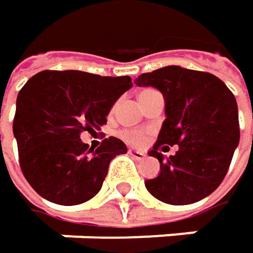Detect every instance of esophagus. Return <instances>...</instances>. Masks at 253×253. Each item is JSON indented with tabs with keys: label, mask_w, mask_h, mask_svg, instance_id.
<instances>
[{
	"label": "esophagus",
	"mask_w": 253,
	"mask_h": 253,
	"mask_svg": "<svg viewBox=\"0 0 253 253\" xmlns=\"http://www.w3.org/2000/svg\"><path fill=\"white\" fill-rule=\"evenodd\" d=\"M128 155H130L131 158H134V159H142V158L145 156V153H143V152H140V150H136V149H128Z\"/></svg>",
	"instance_id": "obj_1"
}]
</instances>
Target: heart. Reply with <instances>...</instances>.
<instances>
[{
	"label": "heart",
	"instance_id": "1",
	"mask_svg": "<svg viewBox=\"0 0 253 253\" xmlns=\"http://www.w3.org/2000/svg\"><path fill=\"white\" fill-rule=\"evenodd\" d=\"M152 89H145V91H142V94H146V92H149ZM140 94V95H142ZM122 136L126 139L128 143H133V145H143L145 143V140H146V136H145V133H142V131H134V130H125L123 133H122Z\"/></svg>",
	"mask_w": 253,
	"mask_h": 253
}]
</instances>
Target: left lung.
Listing matches in <instances>:
<instances>
[{
  "label": "left lung",
  "mask_w": 253,
  "mask_h": 253,
  "mask_svg": "<svg viewBox=\"0 0 253 253\" xmlns=\"http://www.w3.org/2000/svg\"><path fill=\"white\" fill-rule=\"evenodd\" d=\"M136 85L155 86L165 97L167 119L150 156L161 172L145 182L155 198L193 204L210 195L224 179L239 143L238 104L226 84L213 74L165 66L142 74ZM176 144L167 160L159 152Z\"/></svg>",
  "instance_id": "1"
}]
</instances>
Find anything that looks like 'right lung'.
I'll list each match as a JSON object with an SVG mask.
<instances>
[{"label": "right lung", "instance_id": "add662e5", "mask_svg": "<svg viewBox=\"0 0 253 253\" xmlns=\"http://www.w3.org/2000/svg\"><path fill=\"white\" fill-rule=\"evenodd\" d=\"M130 77L81 71H42L17 97L12 131L20 168L36 193L60 206L91 200L103 187L110 162L126 145L107 137L94 149L81 140L107 123L116 100L131 88Z\"/></svg>", "mask_w": 253, "mask_h": 253}]
</instances>
